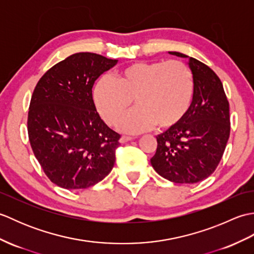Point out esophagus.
Wrapping results in <instances>:
<instances>
[{"mask_svg":"<svg viewBox=\"0 0 254 254\" xmlns=\"http://www.w3.org/2000/svg\"><path fill=\"white\" fill-rule=\"evenodd\" d=\"M133 137L132 136H127V135H122L120 137V143H126V142H128V141H132Z\"/></svg>","mask_w":254,"mask_h":254,"instance_id":"34e87169","label":"esophagus"}]
</instances>
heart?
<instances>
[{
  "mask_svg": "<svg viewBox=\"0 0 254 254\" xmlns=\"http://www.w3.org/2000/svg\"><path fill=\"white\" fill-rule=\"evenodd\" d=\"M193 95V75L179 61L132 63L119 71L116 79H98L93 90L97 110L109 126L118 123L134 99L136 108L120 121V128L127 133L155 126L158 130L178 127L190 109Z\"/></svg>",
  "mask_w": 254,
  "mask_h": 254,
  "instance_id": "heart-1",
  "label": "heart"
}]
</instances>
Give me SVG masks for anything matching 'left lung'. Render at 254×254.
I'll use <instances>...</instances> for the list:
<instances>
[{
    "label": "left lung",
    "mask_w": 254,
    "mask_h": 254,
    "mask_svg": "<svg viewBox=\"0 0 254 254\" xmlns=\"http://www.w3.org/2000/svg\"><path fill=\"white\" fill-rule=\"evenodd\" d=\"M172 56L189 58L180 52ZM194 79L190 109L179 126L159 134L153 168L175 183H196L217 168L230 134L229 102L212 68L189 58Z\"/></svg>",
    "instance_id": "obj_1"
}]
</instances>
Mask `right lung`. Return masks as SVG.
Returning a JSON list of instances; mask_svg holds the SVG:
<instances>
[{
  "label": "right lung",
  "mask_w": 254,
  "mask_h": 254,
  "mask_svg": "<svg viewBox=\"0 0 254 254\" xmlns=\"http://www.w3.org/2000/svg\"><path fill=\"white\" fill-rule=\"evenodd\" d=\"M117 62L96 53H75L48 69L36 85L28 137L42 170L58 187H93L113 168L121 136L101 120L91 89Z\"/></svg>",
  "instance_id": "add662e5"
}]
</instances>
